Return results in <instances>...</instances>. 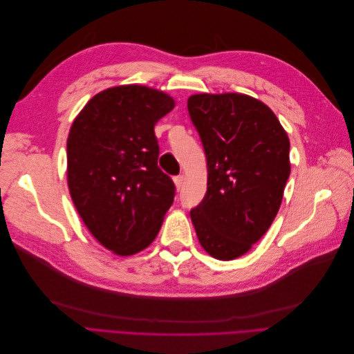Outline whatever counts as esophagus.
Listing matches in <instances>:
<instances>
[{"mask_svg":"<svg viewBox=\"0 0 354 354\" xmlns=\"http://www.w3.org/2000/svg\"><path fill=\"white\" fill-rule=\"evenodd\" d=\"M174 183H176V187L180 190L181 187H183L185 177H183V176H177V177H174Z\"/></svg>","mask_w":354,"mask_h":354,"instance_id":"obj_1","label":"esophagus"}]
</instances>
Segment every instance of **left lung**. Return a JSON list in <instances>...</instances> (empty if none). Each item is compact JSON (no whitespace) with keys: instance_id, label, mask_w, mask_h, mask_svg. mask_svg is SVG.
<instances>
[{"instance_id":"obj_1","label":"left lung","mask_w":354,"mask_h":354,"mask_svg":"<svg viewBox=\"0 0 354 354\" xmlns=\"http://www.w3.org/2000/svg\"><path fill=\"white\" fill-rule=\"evenodd\" d=\"M187 109L208 168L207 194L190 218L202 248L229 261L248 252L279 211L289 138L270 108L250 95L195 94Z\"/></svg>"}]
</instances>
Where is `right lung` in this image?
Segmentation results:
<instances>
[{
	"label": "right lung",
	"instance_id": "add662e5",
	"mask_svg": "<svg viewBox=\"0 0 354 354\" xmlns=\"http://www.w3.org/2000/svg\"><path fill=\"white\" fill-rule=\"evenodd\" d=\"M174 100L143 85L108 88L84 106L68 137V186L85 226L106 248L151 245L176 196L158 167L155 124Z\"/></svg>",
	"mask_w": 354,
	"mask_h": 354
}]
</instances>
